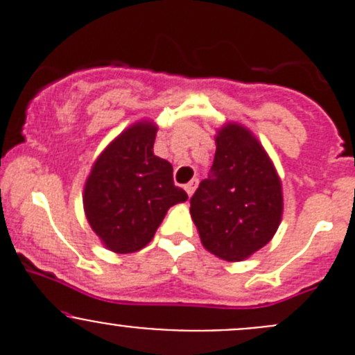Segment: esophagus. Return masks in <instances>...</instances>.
Segmentation results:
<instances>
[{"label": "esophagus", "mask_w": 355, "mask_h": 355, "mask_svg": "<svg viewBox=\"0 0 355 355\" xmlns=\"http://www.w3.org/2000/svg\"><path fill=\"white\" fill-rule=\"evenodd\" d=\"M196 187H198V180H191L189 182L187 185H185V192H187L189 194V198H192V194H194V191H196Z\"/></svg>", "instance_id": "1"}]
</instances>
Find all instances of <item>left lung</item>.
Here are the masks:
<instances>
[{
	"label": "left lung",
	"mask_w": 355,
	"mask_h": 355,
	"mask_svg": "<svg viewBox=\"0 0 355 355\" xmlns=\"http://www.w3.org/2000/svg\"><path fill=\"white\" fill-rule=\"evenodd\" d=\"M211 178L191 199V216L207 252L244 261L277 234L284 214L280 175L256 135L227 121L214 135Z\"/></svg>",
	"instance_id": "obj_1"
}]
</instances>
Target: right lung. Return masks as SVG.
<instances>
[{
  "instance_id": "right-lung-1",
  "label": "right lung",
  "mask_w": 355,
  "mask_h": 355,
  "mask_svg": "<svg viewBox=\"0 0 355 355\" xmlns=\"http://www.w3.org/2000/svg\"><path fill=\"white\" fill-rule=\"evenodd\" d=\"M157 125L139 120L113 139L92 163L84 185V213L101 244L116 254L146 247L171 206L187 192L173 184V166L157 157Z\"/></svg>"
}]
</instances>
